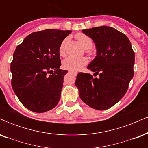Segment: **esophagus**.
<instances>
[{"instance_id": "esophagus-1", "label": "esophagus", "mask_w": 148, "mask_h": 148, "mask_svg": "<svg viewBox=\"0 0 148 148\" xmlns=\"http://www.w3.org/2000/svg\"><path fill=\"white\" fill-rule=\"evenodd\" d=\"M69 72H72V73H75V74H76V72H73V71H72V70H69Z\"/></svg>"}]
</instances>
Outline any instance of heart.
I'll list each match as a JSON object with an SVG mask.
<instances>
[{
    "mask_svg": "<svg viewBox=\"0 0 148 148\" xmlns=\"http://www.w3.org/2000/svg\"><path fill=\"white\" fill-rule=\"evenodd\" d=\"M76 38L80 42L82 47L85 49V51L89 55H91L92 53L90 48H92L93 45L92 40L87 35L84 33H78L76 35ZM66 42H67V39H64L62 43L60 44V47H59V54L61 56H64L65 55V51H64V45H65ZM88 60L85 57H79L75 58L72 56H69L64 59L62 61V66L64 69H69V70H74L76 71L81 69L83 66L87 64Z\"/></svg>",
    "mask_w": 148,
    "mask_h": 148,
    "instance_id": "heart-1",
    "label": "heart"
}]
</instances>
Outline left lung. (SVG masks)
<instances>
[{
  "label": "left lung",
  "mask_w": 148,
  "mask_h": 148,
  "mask_svg": "<svg viewBox=\"0 0 148 148\" xmlns=\"http://www.w3.org/2000/svg\"><path fill=\"white\" fill-rule=\"evenodd\" d=\"M95 43L97 56L88 66L92 75L79 72L75 85L81 100L91 108L106 110L118 102L134 76L135 54L125 34L108 26L83 30Z\"/></svg>",
  "instance_id": "obj_1"
}]
</instances>
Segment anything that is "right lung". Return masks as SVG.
<instances>
[{
  "label": "right lung",
  "mask_w": 148,
  "mask_h": 148,
  "mask_svg": "<svg viewBox=\"0 0 148 148\" xmlns=\"http://www.w3.org/2000/svg\"><path fill=\"white\" fill-rule=\"evenodd\" d=\"M71 30L46 29L34 32L16 47L10 64L12 87L22 104L36 113L56 106L64 76L59 47Z\"/></svg>",
  "instance_id": "obj_1"
}]
</instances>
